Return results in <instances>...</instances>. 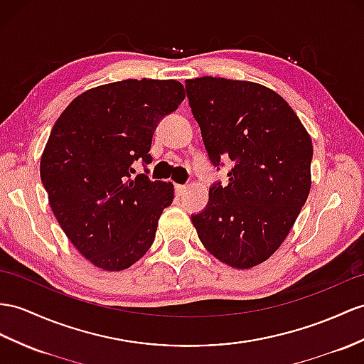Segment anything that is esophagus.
<instances>
[{"label":"esophagus","instance_id":"obj_1","mask_svg":"<svg viewBox=\"0 0 364 364\" xmlns=\"http://www.w3.org/2000/svg\"><path fill=\"white\" fill-rule=\"evenodd\" d=\"M174 190H176V194L177 196H182V194L187 191V185H179V183H176L174 185Z\"/></svg>","mask_w":364,"mask_h":364}]
</instances>
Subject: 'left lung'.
Instances as JSON below:
<instances>
[{"label": "left lung", "mask_w": 364, "mask_h": 364, "mask_svg": "<svg viewBox=\"0 0 364 364\" xmlns=\"http://www.w3.org/2000/svg\"><path fill=\"white\" fill-rule=\"evenodd\" d=\"M185 90L211 164L235 162L193 225L220 262L255 267L279 249L307 200L312 139L289 103L262 85L200 77Z\"/></svg>", "instance_id": "1"}]
</instances>
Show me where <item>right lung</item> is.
Masks as SVG:
<instances>
[{
	"mask_svg": "<svg viewBox=\"0 0 364 364\" xmlns=\"http://www.w3.org/2000/svg\"><path fill=\"white\" fill-rule=\"evenodd\" d=\"M183 99L176 80H122L75 97L52 128L41 182L60 227L95 267L125 270L151 247L174 188L132 179V164L153 162L157 123Z\"/></svg>",
	"mask_w": 364,
	"mask_h": 364,
	"instance_id": "obj_1",
	"label": "right lung"
}]
</instances>
